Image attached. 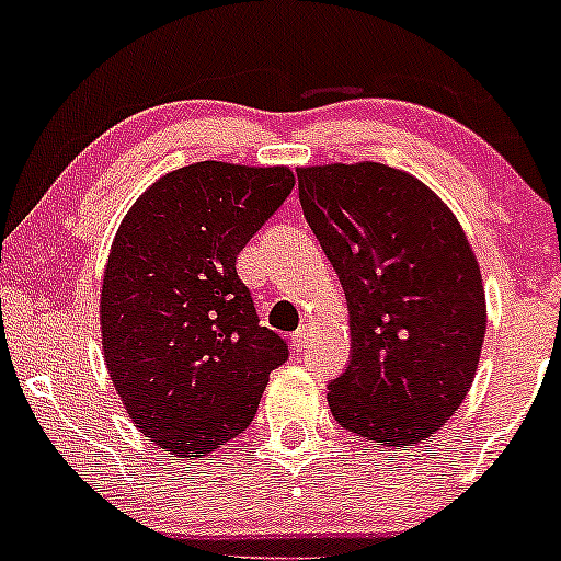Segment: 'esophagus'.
<instances>
[{
	"mask_svg": "<svg viewBox=\"0 0 561 561\" xmlns=\"http://www.w3.org/2000/svg\"><path fill=\"white\" fill-rule=\"evenodd\" d=\"M307 339H310V325H301V329L294 331V347L305 350Z\"/></svg>",
	"mask_w": 561,
	"mask_h": 561,
	"instance_id": "esophagus-1",
	"label": "esophagus"
}]
</instances>
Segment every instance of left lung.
I'll list each match as a JSON object with an SVG mask.
<instances>
[{
    "instance_id": "left-lung-1",
    "label": "left lung",
    "mask_w": 561,
    "mask_h": 561,
    "mask_svg": "<svg viewBox=\"0 0 561 561\" xmlns=\"http://www.w3.org/2000/svg\"><path fill=\"white\" fill-rule=\"evenodd\" d=\"M299 201L350 307L333 419L402 448L432 437L474 381L488 325L480 264L437 193L387 163L301 167Z\"/></svg>"
}]
</instances>
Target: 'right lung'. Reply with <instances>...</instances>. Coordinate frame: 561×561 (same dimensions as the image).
I'll use <instances>...</instances> for the list:
<instances>
[{"label":"right lung","instance_id":"1","mask_svg":"<svg viewBox=\"0 0 561 561\" xmlns=\"http://www.w3.org/2000/svg\"><path fill=\"white\" fill-rule=\"evenodd\" d=\"M294 182L288 167L198 161L156 180L118 225L100 288L105 368L137 430L172 456L238 437L286 363L236 260Z\"/></svg>","mask_w":561,"mask_h":561}]
</instances>
